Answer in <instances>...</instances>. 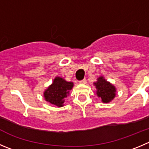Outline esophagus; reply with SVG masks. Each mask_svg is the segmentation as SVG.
<instances>
[{"instance_id":"obj_1","label":"esophagus","mask_w":149,"mask_h":149,"mask_svg":"<svg viewBox=\"0 0 149 149\" xmlns=\"http://www.w3.org/2000/svg\"><path fill=\"white\" fill-rule=\"evenodd\" d=\"M79 83H80V84H86V83H87V81H86V79H82L81 81H79Z\"/></svg>"}]
</instances>
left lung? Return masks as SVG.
<instances>
[{
  "label": "left lung",
  "instance_id": "obj_1",
  "mask_svg": "<svg viewBox=\"0 0 149 149\" xmlns=\"http://www.w3.org/2000/svg\"><path fill=\"white\" fill-rule=\"evenodd\" d=\"M97 89L96 94L101 98L103 103H109L115 97L116 88L111 83L107 81L103 76L97 79V81L93 83Z\"/></svg>",
  "mask_w": 149,
  "mask_h": 149
}]
</instances>
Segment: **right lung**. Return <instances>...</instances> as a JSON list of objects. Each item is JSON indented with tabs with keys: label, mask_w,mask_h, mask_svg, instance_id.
Masks as SVG:
<instances>
[{
	"label": "right lung",
	"mask_w": 149,
	"mask_h": 149,
	"mask_svg": "<svg viewBox=\"0 0 149 149\" xmlns=\"http://www.w3.org/2000/svg\"><path fill=\"white\" fill-rule=\"evenodd\" d=\"M73 87V83L71 81H65L61 77H56L52 84L44 92V98L51 104L61 107Z\"/></svg>",
	"instance_id": "obj_1"
}]
</instances>
